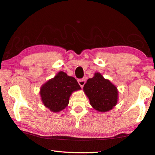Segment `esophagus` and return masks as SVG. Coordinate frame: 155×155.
<instances>
[{
	"mask_svg": "<svg viewBox=\"0 0 155 155\" xmlns=\"http://www.w3.org/2000/svg\"><path fill=\"white\" fill-rule=\"evenodd\" d=\"M78 84H79L80 86L81 87V88H83L84 84L86 83V81H85V78H81V79L78 80Z\"/></svg>",
	"mask_w": 155,
	"mask_h": 155,
	"instance_id": "34e87169",
	"label": "esophagus"
}]
</instances>
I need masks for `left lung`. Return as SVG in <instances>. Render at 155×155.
<instances>
[{
	"label": "left lung",
	"mask_w": 155,
	"mask_h": 155,
	"mask_svg": "<svg viewBox=\"0 0 155 155\" xmlns=\"http://www.w3.org/2000/svg\"><path fill=\"white\" fill-rule=\"evenodd\" d=\"M83 89L91 106L98 111L107 112L117 104L118 91L116 87L98 72L95 73L93 78H88Z\"/></svg>",
	"instance_id": "8db88e82"
}]
</instances>
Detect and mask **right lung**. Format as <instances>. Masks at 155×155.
<instances>
[{
  "instance_id": "right-lung-1",
  "label": "right lung",
  "mask_w": 155,
  "mask_h": 155,
  "mask_svg": "<svg viewBox=\"0 0 155 155\" xmlns=\"http://www.w3.org/2000/svg\"><path fill=\"white\" fill-rule=\"evenodd\" d=\"M79 89L81 87L74 77L61 71L42 85L40 94L46 107L52 112H59L67 106L72 92Z\"/></svg>"
}]
</instances>
